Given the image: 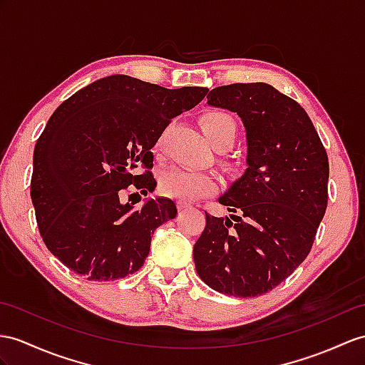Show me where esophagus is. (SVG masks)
<instances>
[{"label":"esophagus","mask_w":365,"mask_h":365,"mask_svg":"<svg viewBox=\"0 0 365 365\" xmlns=\"http://www.w3.org/2000/svg\"><path fill=\"white\" fill-rule=\"evenodd\" d=\"M176 207H178V210L180 212H182V210H185V209H189V207H192L189 202H184V201H178L176 202Z\"/></svg>","instance_id":"obj_1"}]
</instances>
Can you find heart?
Listing matches in <instances>:
<instances>
[{"instance_id":"heart-1","label":"heart","mask_w":365,"mask_h":365,"mask_svg":"<svg viewBox=\"0 0 365 365\" xmlns=\"http://www.w3.org/2000/svg\"><path fill=\"white\" fill-rule=\"evenodd\" d=\"M201 127L213 147L226 140L234 144L235 122L229 114L210 111L201 119ZM158 145H161V140ZM159 190L170 198L195 201L215 193L218 190V178L212 172L189 170L173 165L164 168L159 175Z\"/></svg>"}]
</instances>
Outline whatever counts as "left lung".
<instances>
[{
    "label": "left lung",
    "mask_w": 365,
    "mask_h": 365,
    "mask_svg": "<svg viewBox=\"0 0 365 365\" xmlns=\"http://www.w3.org/2000/svg\"><path fill=\"white\" fill-rule=\"evenodd\" d=\"M207 103L240 115L247 168L218 198L237 215L206 213L195 268L212 289L255 297L309 254L327 209L328 158L307 111L268 83L213 88Z\"/></svg>",
    "instance_id": "8db88e82"
}]
</instances>
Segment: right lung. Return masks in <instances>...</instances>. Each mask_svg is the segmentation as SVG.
<instances>
[{
    "label": "right lung",
    "instance_id": "right-lung-1",
    "mask_svg": "<svg viewBox=\"0 0 365 365\" xmlns=\"http://www.w3.org/2000/svg\"><path fill=\"white\" fill-rule=\"evenodd\" d=\"M207 88L164 86L115 74L96 80L61 103L34 150L31 198L44 245L86 280L136 272L156 227L176 217L172 200L140 209L119 195L135 184L156 187L152 148L176 115L192 110Z\"/></svg>",
    "mask_w": 365,
    "mask_h": 365
}]
</instances>
